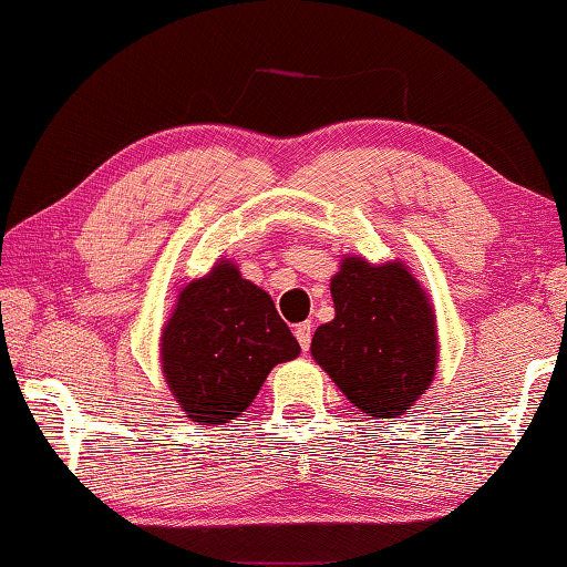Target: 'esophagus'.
Instances as JSON below:
<instances>
[{
  "mask_svg": "<svg viewBox=\"0 0 567 567\" xmlns=\"http://www.w3.org/2000/svg\"><path fill=\"white\" fill-rule=\"evenodd\" d=\"M295 338H298V343L302 350L310 348V338H312V326L310 322H300V326H295Z\"/></svg>",
  "mask_w": 567,
  "mask_h": 567,
  "instance_id": "obj_1",
  "label": "esophagus"
}]
</instances>
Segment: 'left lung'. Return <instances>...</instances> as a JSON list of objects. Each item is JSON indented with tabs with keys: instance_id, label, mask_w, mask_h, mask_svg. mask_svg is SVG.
<instances>
[{
	"instance_id": "1",
	"label": "left lung",
	"mask_w": 567,
	"mask_h": 567,
	"mask_svg": "<svg viewBox=\"0 0 567 567\" xmlns=\"http://www.w3.org/2000/svg\"><path fill=\"white\" fill-rule=\"evenodd\" d=\"M336 318L312 336L310 353L343 396L373 419H399L434 381L436 312L401 259L373 265L346 255L330 277Z\"/></svg>"
}]
</instances>
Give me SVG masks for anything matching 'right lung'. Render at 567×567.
Instances as JSON below:
<instances>
[{"mask_svg":"<svg viewBox=\"0 0 567 567\" xmlns=\"http://www.w3.org/2000/svg\"><path fill=\"white\" fill-rule=\"evenodd\" d=\"M298 355L300 343L272 298L224 257L204 277L178 287L158 343L171 396L204 426L237 419L269 371Z\"/></svg>","mask_w":567,"mask_h":567,"instance_id":"1","label":"right lung"}]
</instances>
